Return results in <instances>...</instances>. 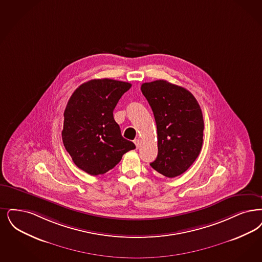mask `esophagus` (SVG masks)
<instances>
[{
  "label": "esophagus",
  "instance_id": "1",
  "mask_svg": "<svg viewBox=\"0 0 262 262\" xmlns=\"http://www.w3.org/2000/svg\"><path fill=\"white\" fill-rule=\"evenodd\" d=\"M135 144H136V148H139L140 144H141V142H140V140H139V139H136V140H135Z\"/></svg>",
  "mask_w": 262,
  "mask_h": 262
}]
</instances>
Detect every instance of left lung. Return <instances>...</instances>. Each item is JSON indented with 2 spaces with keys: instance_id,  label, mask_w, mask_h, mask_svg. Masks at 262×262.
<instances>
[{
  "instance_id": "1",
  "label": "left lung",
  "mask_w": 262,
  "mask_h": 262,
  "mask_svg": "<svg viewBox=\"0 0 262 262\" xmlns=\"http://www.w3.org/2000/svg\"><path fill=\"white\" fill-rule=\"evenodd\" d=\"M157 125L158 156L150 166L172 178L182 174L199 156L204 120L198 101L186 89L157 80L141 84Z\"/></svg>"
}]
</instances>
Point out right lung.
<instances>
[{
    "mask_svg": "<svg viewBox=\"0 0 262 262\" xmlns=\"http://www.w3.org/2000/svg\"><path fill=\"white\" fill-rule=\"evenodd\" d=\"M132 84L94 79L81 84L64 111L63 144L75 165L91 176L103 174L136 148L126 140L113 117L119 99Z\"/></svg>",
    "mask_w": 262,
    "mask_h": 262,
    "instance_id": "add662e5",
    "label": "right lung"
}]
</instances>
